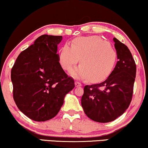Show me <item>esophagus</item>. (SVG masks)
I'll list each match as a JSON object with an SVG mask.
<instances>
[{
  "label": "esophagus",
  "mask_w": 148,
  "mask_h": 148,
  "mask_svg": "<svg viewBox=\"0 0 148 148\" xmlns=\"http://www.w3.org/2000/svg\"><path fill=\"white\" fill-rule=\"evenodd\" d=\"M75 85L76 87H78L82 86V84H81V83H79V81H75Z\"/></svg>",
  "instance_id": "34e87169"
}]
</instances>
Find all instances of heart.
I'll list each match as a JSON object with an SVG mask.
<instances>
[{"mask_svg": "<svg viewBox=\"0 0 148 148\" xmlns=\"http://www.w3.org/2000/svg\"><path fill=\"white\" fill-rule=\"evenodd\" d=\"M80 59V66L71 74L75 77L88 79L97 83L108 78L117 61V53L111 45L99 36L77 37L73 40L71 47L65 45L59 55L64 70H71Z\"/></svg>", "mask_w": 148, "mask_h": 148, "instance_id": "obj_1", "label": "heart"}]
</instances>
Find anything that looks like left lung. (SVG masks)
<instances>
[{"instance_id": "1", "label": "left lung", "mask_w": 148, "mask_h": 148, "mask_svg": "<svg viewBox=\"0 0 148 148\" xmlns=\"http://www.w3.org/2000/svg\"><path fill=\"white\" fill-rule=\"evenodd\" d=\"M118 61L106 81L85 85L81 106L87 117L108 123L123 114L132 101L136 65L130 49L113 38Z\"/></svg>"}]
</instances>
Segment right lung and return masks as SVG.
Masks as SVG:
<instances>
[{"mask_svg": "<svg viewBox=\"0 0 148 148\" xmlns=\"http://www.w3.org/2000/svg\"><path fill=\"white\" fill-rule=\"evenodd\" d=\"M62 36L43 35L22 51L11 70L14 102L21 112L36 121L52 119L75 87L73 79L62 69L57 45Z\"/></svg>", "mask_w": 148, "mask_h": 148, "instance_id": "obj_1", "label": "right lung"}]
</instances>
